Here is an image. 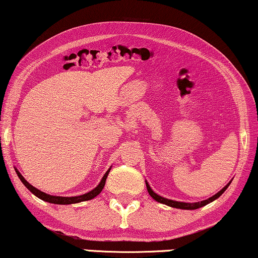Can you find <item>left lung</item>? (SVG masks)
I'll return each instance as SVG.
<instances>
[{"instance_id": "8db88e82", "label": "left lung", "mask_w": 258, "mask_h": 258, "mask_svg": "<svg viewBox=\"0 0 258 258\" xmlns=\"http://www.w3.org/2000/svg\"><path fill=\"white\" fill-rule=\"evenodd\" d=\"M145 183H146V188H148V191H149V194H150V196H151V197L153 198V200H156L157 202H159V203L168 205V207H170V208H176V209H182V210H196V209H198V208H202V207H204V205L211 203V202L217 200L218 197H220V196L224 194L225 190L228 188V185L231 184V182H228V183L226 184L225 187L220 190V191H218V192L216 194V195H213L212 197H210V198H208V200H205V201L196 202V203H184V202L172 201V200H168V198L161 197V196L158 195V194H156V192L153 191V190L151 189V187H150V185H149L148 182L145 181Z\"/></svg>"}]
</instances>
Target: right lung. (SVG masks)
<instances>
[{
  "label": "right lung",
  "instance_id": "right-lung-1",
  "mask_svg": "<svg viewBox=\"0 0 258 258\" xmlns=\"http://www.w3.org/2000/svg\"><path fill=\"white\" fill-rule=\"evenodd\" d=\"M16 173H17V175L19 177V180L23 182V184L25 185V187L30 190L31 192L33 194V195L37 196L38 198H40V200L45 201V202H48V203H53V204H62V205H66V204H75V203H79V202H84V201H90L94 198L96 196H98L99 194L102 191V189L105 187V183H106V179L107 176H108V173L110 168L107 170L105 173V175L102 176V179L100 181V183H99L96 188L93 190H91V191L84 194V195H81V196H74V197H62V196H53V195H48V194L40 191V190L37 189L35 187H33L32 184H30L29 182H27L25 179H24V176L22 175L21 173L18 172L17 169H15Z\"/></svg>",
  "mask_w": 258,
  "mask_h": 258
}]
</instances>
